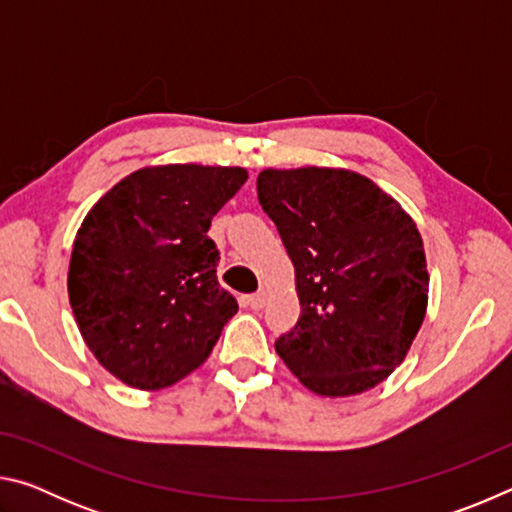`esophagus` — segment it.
I'll list each match as a JSON object with an SVG mask.
<instances>
[{
  "mask_svg": "<svg viewBox=\"0 0 512 512\" xmlns=\"http://www.w3.org/2000/svg\"><path fill=\"white\" fill-rule=\"evenodd\" d=\"M266 300H268V293L257 291V293H253V296H248V305L253 309H262V307H266Z\"/></svg>",
  "mask_w": 512,
  "mask_h": 512,
  "instance_id": "esophagus-1",
  "label": "esophagus"
}]
</instances>
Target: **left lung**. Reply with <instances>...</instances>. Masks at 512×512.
Masks as SVG:
<instances>
[{
    "label": "left lung",
    "instance_id": "left-lung-1",
    "mask_svg": "<svg viewBox=\"0 0 512 512\" xmlns=\"http://www.w3.org/2000/svg\"><path fill=\"white\" fill-rule=\"evenodd\" d=\"M257 196L287 248L300 300L298 325L275 352L311 393L370 391L404 361L427 314L418 225L350 169H264Z\"/></svg>",
    "mask_w": 512,
    "mask_h": 512
}]
</instances>
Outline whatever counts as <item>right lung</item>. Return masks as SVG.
<instances>
[{"instance_id": "1", "label": "right lung", "mask_w": 512, "mask_h": 512, "mask_svg": "<svg viewBox=\"0 0 512 512\" xmlns=\"http://www.w3.org/2000/svg\"><path fill=\"white\" fill-rule=\"evenodd\" d=\"M244 167L155 164L108 189L76 230L67 293L85 345L110 375L160 391L210 357L237 298L216 280L214 214Z\"/></svg>"}]
</instances>
